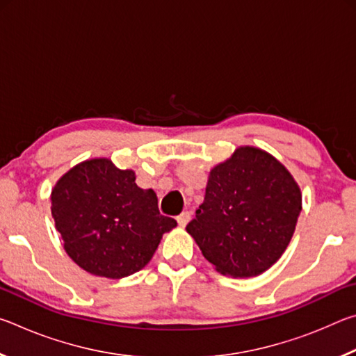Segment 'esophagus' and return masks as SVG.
<instances>
[{
	"instance_id": "1",
	"label": "esophagus",
	"mask_w": 356,
	"mask_h": 356,
	"mask_svg": "<svg viewBox=\"0 0 356 356\" xmlns=\"http://www.w3.org/2000/svg\"><path fill=\"white\" fill-rule=\"evenodd\" d=\"M190 218H191V213H190V212H182V213H180V215L177 216V222H179V226L185 227L186 225H188Z\"/></svg>"
}]
</instances>
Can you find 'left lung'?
<instances>
[{"label":"left lung","mask_w":356,"mask_h":356,"mask_svg":"<svg viewBox=\"0 0 356 356\" xmlns=\"http://www.w3.org/2000/svg\"><path fill=\"white\" fill-rule=\"evenodd\" d=\"M301 212L297 182L272 155L240 147L210 171L186 231L220 273L251 278L278 261Z\"/></svg>","instance_id":"obj_1"}]
</instances>
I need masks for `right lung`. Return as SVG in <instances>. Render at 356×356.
<instances>
[{"instance_id": "add662e5", "label": "right lung", "mask_w": 356, "mask_h": 356, "mask_svg": "<svg viewBox=\"0 0 356 356\" xmlns=\"http://www.w3.org/2000/svg\"><path fill=\"white\" fill-rule=\"evenodd\" d=\"M51 215L72 261L95 276L119 280L152 259L177 221L159 210L154 190L135 172L95 159L64 174L51 191Z\"/></svg>"}]
</instances>
